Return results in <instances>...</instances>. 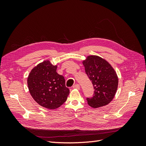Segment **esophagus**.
Wrapping results in <instances>:
<instances>
[{
    "mask_svg": "<svg viewBox=\"0 0 146 146\" xmlns=\"http://www.w3.org/2000/svg\"><path fill=\"white\" fill-rule=\"evenodd\" d=\"M73 88H76V89L79 90V89L80 88V85H78V84H75V85H74L73 86Z\"/></svg>",
    "mask_w": 146,
    "mask_h": 146,
    "instance_id": "obj_1",
    "label": "esophagus"
}]
</instances>
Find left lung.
Returning a JSON list of instances; mask_svg holds the SVG:
<instances>
[{
	"instance_id": "left-lung-1",
	"label": "left lung",
	"mask_w": 146,
	"mask_h": 146,
	"mask_svg": "<svg viewBox=\"0 0 146 146\" xmlns=\"http://www.w3.org/2000/svg\"><path fill=\"white\" fill-rule=\"evenodd\" d=\"M83 64L94 88V96L86 98L88 104L93 108L108 104L114 98L118 87L115 71L106 60L97 56H88Z\"/></svg>"
}]
</instances>
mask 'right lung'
I'll return each mask as SVG.
<instances>
[{"label":"right lung","mask_w":146,"mask_h":146,"mask_svg":"<svg viewBox=\"0 0 146 146\" xmlns=\"http://www.w3.org/2000/svg\"><path fill=\"white\" fill-rule=\"evenodd\" d=\"M57 66L47 60L37 65L27 78L32 97L41 106L56 109L63 105L70 94L64 77L56 72Z\"/></svg>","instance_id":"add662e5"}]
</instances>
